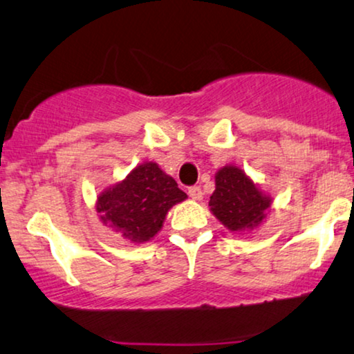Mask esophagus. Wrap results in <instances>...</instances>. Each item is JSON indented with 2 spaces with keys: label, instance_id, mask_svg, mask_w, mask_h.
<instances>
[{
  "label": "esophagus",
  "instance_id": "obj_1",
  "mask_svg": "<svg viewBox=\"0 0 354 354\" xmlns=\"http://www.w3.org/2000/svg\"><path fill=\"white\" fill-rule=\"evenodd\" d=\"M187 194H189L191 199H194V201L202 199V189L199 186H191L189 189H187Z\"/></svg>",
  "mask_w": 354,
  "mask_h": 354
}]
</instances>
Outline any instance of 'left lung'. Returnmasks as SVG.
Listing matches in <instances>:
<instances>
[{
	"label": "left lung",
	"instance_id": "left-lung-1",
	"mask_svg": "<svg viewBox=\"0 0 354 354\" xmlns=\"http://www.w3.org/2000/svg\"><path fill=\"white\" fill-rule=\"evenodd\" d=\"M209 205L226 228L246 232L266 218L270 199L261 194L241 169L225 167L216 173L215 191L210 196Z\"/></svg>",
	"mask_w": 354,
	"mask_h": 354
}]
</instances>
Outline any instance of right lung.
Instances as JSON below:
<instances>
[{"instance_id": "right-lung-1", "label": "right lung", "mask_w": 354, "mask_h": 354, "mask_svg": "<svg viewBox=\"0 0 354 354\" xmlns=\"http://www.w3.org/2000/svg\"><path fill=\"white\" fill-rule=\"evenodd\" d=\"M186 197L157 163H144L120 185L103 191L97 210L106 226L129 241L142 243L157 234L167 212Z\"/></svg>"}]
</instances>
